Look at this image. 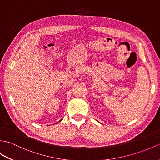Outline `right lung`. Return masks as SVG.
I'll use <instances>...</instances> for the list:
<instances>
[{"label": "right lung", "instance_id": "add662e5", "mask_svg": "<svg viewBox=\"0 0 160 160\" xmlns=\"http://www.w3.org/2000/svg\"><path fill=\"white\" fill-rule=\"evenodd\" d=\"M62 119H61L60 121H62Z\"/></svg>", "mask_w": 160, "mask_h": 160}]
</instances>
